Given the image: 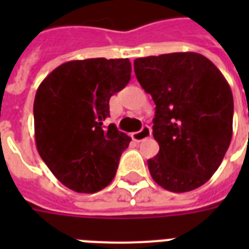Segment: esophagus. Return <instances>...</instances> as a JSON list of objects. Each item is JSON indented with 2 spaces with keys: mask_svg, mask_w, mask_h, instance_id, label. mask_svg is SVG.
Masks as SVG:
<instances>
[{
  "mask_svg": "<svg viewBox=\"0 0 249 249\" xmlns=\"http://www.w3.org/2000/svg\"><path fill=\"white\" fill-rule=\"evenodd\" d=\"M150 137H151V128H150L148 125H144L140 132H136L132 134V138L136 141V142H141V141L147 140Z\"/></svg>",
  "mask_w": 249,
  "mask_h": 249,
  "instance_id": "1",
  "label": "esophagus"
}]
</instances>
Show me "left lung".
<instances>
[{
    "mask_svg": "<svg viewBox=\"0 0 249 249\" xmlns=\"http://www.w3.org/2000/svg\"><path fill=\"white\" fill-rule=\"evenodd\" d=\"M134 72L156 105L152 134L160 150L147 160L152 179L172 193L200 187L231 142L230 85L208 58L191 52L137 58Z\"/></svg>",
    "mask_w": 249,
    "mask_h": 249,
    "instance_id": "1",
    "label": "left lung"
}]
</instances>
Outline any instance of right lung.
<instances>
[{"instance_id": "add662e5", "label": "right lung", "mask_w": 249, "mask_h": 249, "mask_svg": "<svg viewBox=\"0 0 249 249\" xmlns=\"http://www.w3.org/2000/svg\"><path fill=\"white\" fill-rule=\"evenodd\" d=\"M129 59L71 60L49 73L33 103L37 151L52 173L76 193L105 189L132 138L109 116V98L128 85Z\"/></svg>"}]
</instances>
